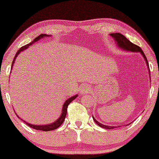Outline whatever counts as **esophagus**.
I'll use <instances>...</instances> for the list:
<instances>
[{"label":"esophagus","instance_id":"1","mask_svg":"<svg viewBox=\"0 0 159 159\" xmlns=\"http://www.w3.org/2000/svg\"><path fill=\"white\" fill-rule=\"evenodd\" d=\"M89 91H90V88H89L88 85H84L82 88L81 93L82 95H84V94H87V93H88Z\"/></svg>","mask_w":159,"mask_h":159}]
</instances>
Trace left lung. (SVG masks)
Wrapping results in <instances>:
<instances>
[{
  "label": "left lung",
  "mask_w": 159,
  "mask_h": 159,
  "mask_svg": "<svg viewBox=\"0 0 159 159\" xmlns=\"http://www.w3.org/2000/svg\"><path fill=\"white\" fill-rule=\"evenodd\" d=\"M110 35L114 38V40H115V41H116L117 45H118L120 48H123L124 50H126V51H128L130 52H140V53L142 54L143 58H144L145 61H146V64L148 66V68L149 73H151L150 72L148 62L146 56H145L144 53H143L142 49H141L138 46V45H137L135 44H134V43L130 42V41L128 40L126 37H125L123 34H121L120 33H112V34H110ZM93 120H94L95 122L98 125L100 126V127L104 128V129H114V128L116 127H114V126L111 127V126L104 125H103V124H101L100 122H98V121L93 116ZM119 127H120V126H119Z\"/></svg>",
  "instance_id": "1"
}]
</instances>
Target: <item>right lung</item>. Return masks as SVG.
<instances>
[{"instance_id": "obj_1", "label": "right lung", "mask_w": 159, "mask_h": 159, "mask_svg": "<svg viewBox=\"0 0 159 159\" xmlns=\"http://www.w3.org/2000/svg\"><path fill=\"white\" fill-rule=\"evenodd\" d=\"M50 35L48 34H41L39 35L38 37H37L36 38H34V40H33V41H32L31 43H29V44L26 45H24L23 47H21L20 49L18 51H17V53H16V55H15V57L14 58V60H13V62H12V66H13V64H14V61L16 59V58L17 57V56L19 55V53H20L21 51H24V50L27 49L28 47H29V45H31L32 44H33L34 43L37 42V41H38L39 40H40L41 38H43V37H48ZM12 69V67H11ZM77 97V95H75V96L70 98H69L68 100H66V101H65V103L64 104V106H63V109H62V114L61 115V116L58 118L57 120H56L55 122L52 123V124H50V125H32L31 124H29V123H27V125L30 127L32 129H37V130H42V131H45V132H48V131H51V130H53V129H57L60 127L61 125H62L63 122H64V119H65V117L66 116V114H67V108H68V106L69 104L71 103V101H74L76 98ZM17 116V115H16ZM18 118H19V116H17ZM20 119V118H19Z\"/></svg>"}]
</instances>
